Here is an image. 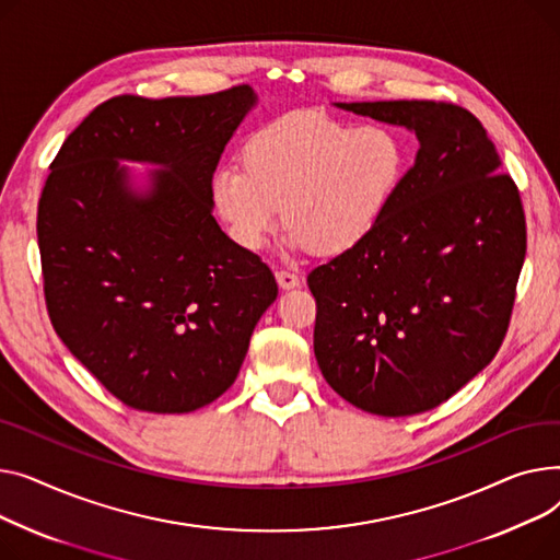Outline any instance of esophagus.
I'll return each instance as SVG.
<instances>
[{
    "label": "esophagus",
    "instance_id": "esophagus-1",
    "mask_svg": "<svg viewBox=\"0 0 560 560\" xmlns=\"http://www.w3.org/2000/svg\"><path fill=\"white\" fill-rule=\"evenodd\" d=\"M276 280H278L280 289H295V287H301V278L295 276V273H291V271H284V269L276 271Z\"/></svg>",
    "mask_w": 560,
    "mask_h": 560
}]
</instances>
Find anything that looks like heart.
Returning <instances> with one entry per match:
<instances>
[{"instance_id": "1", "label": "heart", "mask_w": 560, "mask_h": 560, "mask_svg": "<svg viewBox=\"0 0 560 560\" xmlns=\"http://www.w3.org/2000/svg\"><path fill=\"white\" fill-rule=\"evenodd\" d=\"M405 172V142L388 126L293 113L255 130L244 170L223 164L210 191L240 246L261 248L284 217L293 246L335 257L366 240Z\"/></svg>"}]
</instances>
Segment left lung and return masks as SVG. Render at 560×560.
Wrapping results in <instances>:
<instances>
[{
    "label": "left lung",
    "instance_id": "8db88e82",
    "mask_svg": "<svg viewBox=\"0 0 560 560\" xmlns=\"http://www.w3.org/2000/svg\"><path fill=\"white\" fill-rule=\"evenodd\" d=\"M335 106L405 126L420 149L366 240L307 276L318 369L361 411H430L504 341L527 253L520 191L481 121L462 106Z\"/></svg>",
    "mask_w": 560,
    "mask_h": 560
}]
</instances>
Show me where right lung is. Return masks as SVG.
<instances>
[{"label": "right lung", "mask_w": 560, "mask_h": 560, "mask_svg": "<svg viewBox=\"0 0 560 560\" xmlns=\"http://www.w3.org/2000/svg\"><path fill=\"white\" fill-rule=\"evenodd\" d=\"M257 104L250 85L203 96H113L62 142L38 203L56 335L117 400L187 413L240 375L271 269L212 217L210 183ZM147 161V190L120 162Z\"/></svg>", "instance_id": "add662e5"}]
</instances>
